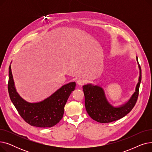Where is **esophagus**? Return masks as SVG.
Wrapping results in <instances>:
<instances>
[{"instance_id":"34e87169","label":"esophagus","mask_w":152,"mask_h":152,"mask_svg":"<svg viewBox=\"0 0 152 152\" xmlns=\"http://www.w3.org/2000/svg\"><path fill=\"white\" fill-rule=\"evenodd\" d=\"M84 83H85V81L82 79H79L77 80V84L79 86H83V84H84Z\"/></svg>"}]
</instances>
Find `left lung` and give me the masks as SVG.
I'll return each mask as SVG.
<instances>
[{
  "label": "left lung",
  "mask_w": 152,
  "mask_h": 152,
  "mask_svg": "<svg viewBox=\"0 0 152 152\" xmlns=\"http://www.w3.org/2000/svg\"><path fill=\"white\" fill-rule=\"evenodd\" d=\"M137 60L138 62L137 57ZM139 66L140 76L135 92L128 102L120 107L115 108L109 104L101 87L91 84L83 86L86 109L92 119L99 123H108L118 120L130 112L137 102L139 94L142 71L140 65Z\"/></svg>",
  "instance_id": "obj_1"
}]
</instances>
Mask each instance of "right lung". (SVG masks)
Masks as SVG:
<instances>
[{"label":"right lung","instance_id":"right-lung-1","mask_svg":"<svg viewBox=\"0 0 152 152\" xmlns=\"http://www.w3.org/2000/svg\"><path fill=\"white\" fill-rule=\"evenodd\" d=\"M8 91L13 104L19 115L31 126L39 127H50L57 124L63 118L65 105L76 83L72 82L62 86L50 97L42 102L30 103L22 99L16 92L11 66H9Z\"/></svg>","mask_w":152,"mask_h":152}]
</instances>
